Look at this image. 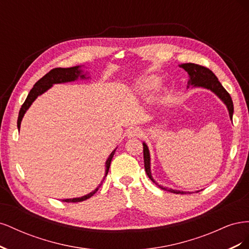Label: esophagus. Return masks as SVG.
<instances>
[{
  "label": "esophagus",
  "instance_id": "obj_1",
  "mask_svg": "<svg viewBox=\"0 0 249 249\" xmlns=\"http://www.w3.org/2000/svg\"><path fill=\"white\" fill-rule=\"evenodd\" d=\"M141 135V130L139 127H130L126 132V136L129 138H136Z\"/></svg>",
  "mask_w": 249,
  "mask_h": 249
}]
</instances>
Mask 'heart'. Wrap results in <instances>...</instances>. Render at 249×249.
<instances>
[{
	"label": "heart",
	"instance_id": "obj_1",
	"mask_svg": "<svg viewBox=\"0 0 249 249\" xmlns=\"http://www.w3.org/2000/svg\"><path fill=\"white\" fill-rule=\"evenodd\" d=\"M158 84H159V79L157 77H149L145 80H143L141 83H139L138 89L141 90V91H149V90L155 89Z\"/></svg>",
	"mask_w": 249,
	"mask_h": 249
}]
</instances>
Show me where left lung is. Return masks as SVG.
I'll return each mask as SVG.
<instances>
[{
	"mask_svg": "<svg viewBox=\"0 0 249 249\" xmlns=\"http://www.w3.org/2000/svg\"><path fill=\"white\" fill-rule=\"evenodd\" d=\"M179 67H182L187 72L188 76H189V80H188V85L187 88H189V86H192V88H205L212 91L214 94H216L219 99L223 102V104L227 106L230 118L232 120V113H233V105L231 97L229 94V92L223 88L221 85V83L218 81L217 77L213 73V71H211L207 67H203L198 64H194V63H183L179 64ZM143 144V158H144V168L147 177L153 180V182L161 188L162 190H166L171 193H177V194H187V193H192V192H186V191H180V190H175V189H168L166 187H163L158 185L156 183V180L154 179L152 176V170H150V154H149V149L148 146L146 145L145 142L142 143ZM198 192V191H196Z\"/></svg>",
	"mask_w": 249,
	"mask_h": 249,
	"instance_id": "8db88e82",
	"label": "left lung"
}]
</instances>
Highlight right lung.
<instances>
[{
  "label": "right lung",
  "mask_w": 249,
  "mask_h": 249,
  "mask_svg": "<svg viewBox=\"0 0 249 249\" xmlns=\"http://www.w3.org/2000/svg\"><path fill=\"white\" fill-rule=\"evenodd\" d=\"M87 74H88V72L87 71L84 72V71L82 70L81 65L69 67V69H61V67H59V69L52 70L51 71H49L46 74V76H43L39 81H37L35 83V85L33 86V88L30 90V92L27 96L25 103L22 104V106L19 110L18 118V131L20 129V123L22 120V117H24L25 113L27 112V110L30 107H31V105L33 104V102L37 99V97H38L39 95H41L42 93H44L46 91H48V90L54 84H63V83L73 82V81H77L79 79L80 80H86V79L90 78V77H87ZM116 148L110 154L106 163H105V166H106V169H105V177L101 182V184L99 185V187H96L92 192H90V193L84 195V196L76 197V198H66V199H63L62 201H65V202H80V201L86 200V199L91 197L92 195L97 190H99V188L102 186L105 178L107 177L109 168H110V164H111V161H112V158L115 154Z\"/></svg>",
  "instance_id": "add662e5"
}]
</instances>
